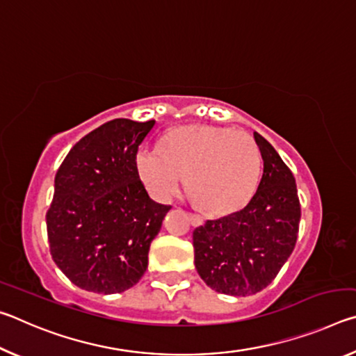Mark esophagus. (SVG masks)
<instances>
[{
  "mask_svg": "<svg viewBox=\"0 0 356 356\" xmlns=\"http://www.w3.org/2000/svg\"><path fill=\"white\" fill-rule=\"evenodd\" d=\"M188 216H190V221H191L193 226H201V225H202V218H201L200 215L188 213Z\"/></svg>",
  "mask_w": 356,
  "mask_h": 356,
  "instance_id": "1",
  "label": "esophagus"
}]
</instances>
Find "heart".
<instances>
[{
  "label": "heart",
  "mask_w": 356,
  "mask_h": 356,
  "mask_svg": "<svg viewBox=\"0 0 356 356\" xmlns=\"http://www.w3.org/2000/svg\"><path fill=\"white\" fill-rule=\"evenodd\" d=\"M136 171L156 200L179 190L180 177L191 202L221 216L242 209L254 195L261 152L251 136L215 125H182L161 136L156 150L136 155Z\"/></svg>",
  "instance_id": "obj_1"
}]
</instances>
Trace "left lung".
I'll return each mask as SVG.
<instances>
[{
	"label": "left lung",
	"mask_w": 356,
	"mask_h": 356,
	"mask_svg": "<svg viewBox=\"0 0 356 356\" xmlns=\"http://www.w3.org/2000/svg\"><path fill=\"white\" fill-rule=\"evenodd\" d=\"M264 172L246 206L193 231L195 265L213 291L234 297L261 292L280 273L297 243L300 200L292 171L254 131Z\"/></svg>",
	"instance_id": "8db88e82"
}]
</instances>
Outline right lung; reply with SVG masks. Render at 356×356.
<instances>
[{
  "mask_svg": "<svg viewBox=\"0 0 356 356\" xmlns=\"http://www.w3.org/2000/svg\"><path fill=\"white\" fill-rule=\"evenodd\" d=\"M155 120L113 119L83 136L59 166L47 212L50 252L75 286L95 293L134 287L171 206L152 201L136 171Z\"/></svg>",
  "mask_w": 356,
  "mask_h": 356,
  "instance_id": "add662e5",
  "label": "right lung"
}]
</instances>
